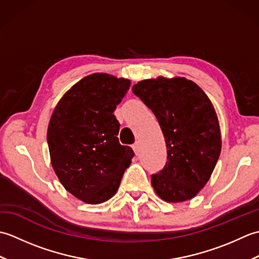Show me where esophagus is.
<instances>
[{"instance_id": "esophagus-1", "label": "esophagus", "mask_w": 259, "mask_h": 259, "mask_svg": "<svg viewBox=\"0 0 259 259\" xmlns=\"http://www.w3.org/2000/svg\"><path fill=\"white\" fill-rule=\"evenodd\" d=\"M133 149L136 152V155H138V153L140 152V142L139 141H136L135 142L134 146H133Z\"/></svg>"}]
</instances>
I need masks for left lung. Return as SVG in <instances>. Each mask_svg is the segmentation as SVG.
<instances>
[{"mask_svg":"<svg viewBox=\"0 0 259 259\" xmlns=\"http://www.w3.org/2000/svg\"><path fill=\"white\" fill-rule=\"evenodd\" d=\"M133 92L156 115L166 140L168 161L151 175L153 189L167 202L191 199L210 178L222 150L211 101L195 82L180 76L142 80Z\"/></svg>","mask_w":259,"mask_h":259,"instance_id":"8db88e82","label":"left lung"}]
</instances>
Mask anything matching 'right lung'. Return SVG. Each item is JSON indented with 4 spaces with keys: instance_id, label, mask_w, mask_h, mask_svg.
<instances>
[{
    "instance_id": "right-lung-1",
    "label": "right lung",
    "mask_w": 259,
    "mask_h": 259,
    "mask_svg": "<svg viewBox=\"0 0 259 259\" xmlns=\"http://www.w3.org/2000/svg\"><path fill=\"white\" fill-rule=\"evenodd\" d=\"M129 87L128 79L93 73L65 92L53 110L47 134L53 170L64 188L85 203L113 197L135 156L120 145L113 114Z\"/></svg>"
}]
</instances>
